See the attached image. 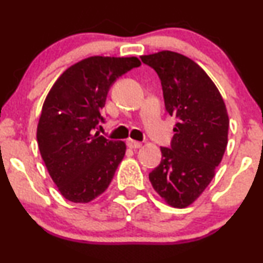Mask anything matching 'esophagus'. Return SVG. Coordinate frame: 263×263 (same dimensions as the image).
Here are the masks:
<instances>
[{
	"instance_id": "obj_1",
	"label": "esophagus",
	"mask_w": 263,
	"mask_h": 263,
	"mask_svg": "<svg viewBox=\"0 0 263 263\" xmlns=\"http://www.w3.org/2000/svg\"><path fill=\"white\" fill-rule=\"evenodd\" d=\"M126 143H127V146L129 147V148H132V149H136V148H141V147H142V143H141V142H138V141H134V140H127V142H126Z\"/></svg>"
}]
</instances>
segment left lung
I'll return each mask as SVG.
<instances>
[{
  "label": "left lung",
  "instance_id": "1",
  "mask_svg": "<svg viewBox=\"0 0 263 263\" xmlns=\"http://www.w3.org/2000/svg\"><path fill=\"white\" fill-rule=\"evenodd\" d=\"M141 60L158 74L165 110L177 120L171 147H161L149 182L171 206L182 209L215 176L228 146V111L218 87L192 59L163 50Z\"/></svg>",
  "mask_w": 263,
  "mask_h": 263
}]
</instances>
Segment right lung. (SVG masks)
Segmentation results:
<instances>
[{
  "instance_id": "right-lung-1",
  "label": "right lung",
  "mask_w": 263,
  "mask_h": 263,
  "mask_svg": "<svg viewBox=\"0 0 263 263\" xmlns=\"http://www.w3.org/2000/svg\"><path fill=\"white\" fill-rule=\"evenodd\" d=\"M140 65L136 57H90L66 69L45 98L38 147L49 176L69 201L89 203L110 185L126 144L95 129L105 122L102 108L110 87Z\"/></svg>"
}]
</instances>
